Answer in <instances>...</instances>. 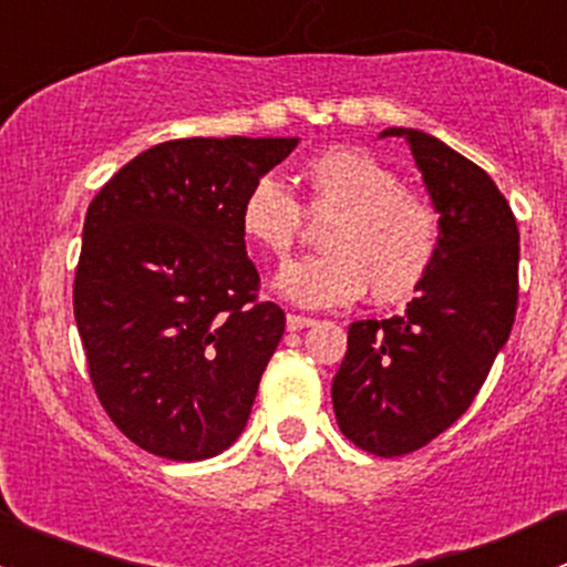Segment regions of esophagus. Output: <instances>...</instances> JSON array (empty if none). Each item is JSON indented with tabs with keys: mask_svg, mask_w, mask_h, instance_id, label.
Listing matches in <instances>:
<instances>
[{
	"mask_svg": "<svg viewBox=\"0 0 567 567\" xmlns=\"http://www.w3.org/2000/svg\"><path fill=\"white\" fill-rule=\"evenodd\" d=\"M311 324H313L311 317H300V313H289V317H286V330L289 332L306 330V327H311Z\"/></svg>",
	"mask_w": 567,
	"mask_h": 567,
	"instance_id": "1",
	"label": "esophagus"
}]
</instances>
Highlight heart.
I'll list each match as a JSON object with an SVG mask.
<instances>
[{"label": "heart", "mask_w": 567, "mask_h": 567, "mask_svg": "<svg viewBox=\"0 0 567 567\" xmlns=\"http://www.w3.org/2000/svg\"><path fill=\"white\" fill-rule=\"evenodd\" d=\"M322 254L284 265L276 291L306 308L347 306L369 291L373 302L410 297L440 250V218L429 198L401 188L399 174L365 150L330 147L297 172ZM302 215L281 183L261 177L240 207V231L256 250L284 259Z\"/></svg>", "instance_id": "obj_1"}]
</instances>
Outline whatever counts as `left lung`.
Returning <instances> with one entry per match:
<instances>
[{
	"mask_svg": "<svg viewBox=\"0 0 567 567\" xmlns=\"http://www.w3.org/2000/svg\"><path fill=\"white\" fill-rule=\"evenodd\" d=\"M382 138L410 144L440 213L434 267L406 311L349 324V347L332 379V410L347 440L373 456L429 445L470 410L516 319L518 229L494 179L414 127Z\"/></svg>",
	"mask_w": 567,
	"mask_h": 567,
	"instance_id": "obj_1",
	"label": "left lung"
}]
</instances>
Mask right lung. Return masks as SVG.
Listing matches in <instances>:
<instances>
[{"mask_svg": "<svg viewBox=\"0 0 567 567\" xmlns=\"http://www.w3.org/2000/svg\"><path fill=\"white\" fill-rule=\"evenodd\" d=\"M297 142H163L86 209L75 324L103 410L147 453L213 458L248 423L286 317L256 300L240 207Z\"/></svg>", "mask_w": 567, "mask_h": 567, "instance_id": "right-lung-1", "label": "right lung"}]
</instances>
